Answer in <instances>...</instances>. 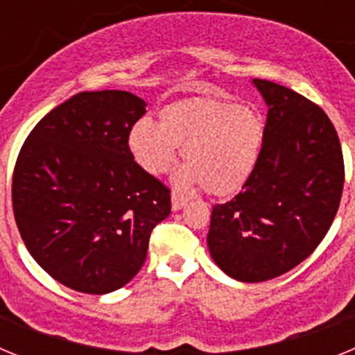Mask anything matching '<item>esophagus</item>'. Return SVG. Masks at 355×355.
<instances>
[{
    "mask_svg": "<svg viewBox=\"0 0 355 355\" xmlns=\"http://www.w3.org/2000/svg\"><path fill=\"white\" fill-rule=\"evenodd\" d=\"M187 202H188V197L184 196V193L172 192V209H174V211H178V209L183 208Z\"/></svg>",
    "mask_w": 355,
    "mask_h": 355,
    "instance_id": "obj_1",
    "label": "esophagus"
}]
</instances>
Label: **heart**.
Listing matches in <instances>:
<instances>
[{
    "label": "heart",
    "instance_id": "1",
    "mask_svg": "<svg viewBox=\"0 0 355 355\" xmlns=\"http://www.w3.org/2000/svg\"><path fill=\"white\" fill-rule=\"evenodd\" d=\"M265 121L258 110L225 99L192 97L167 105L159 126L142 119L130 133L135 159L149 174H165L183 149L180 184H202L216 197L236 193L258 165Z\"/></svg>",
    "mask_w": 355,
    "mask_h": 355
}]
</instances>
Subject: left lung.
<instances>
[{
	"mask_svg": "<svg viewBox=\"0 0 355 355\" xmlns=\"http://www.w3.org/2000/svg\"><path fill=\"white\" fill-rule=\"evenodd\" d=\"M268 105L258 165L241 192L215 205L208 249L229 277L263 283L320 245L345 183L338 133L324 110L295 90L254 80Z\"/></svg>",
	"mask_w": 355,
	"mask_h": 355,
	"instance_id": "8db88e82",
	"label": "left lung"
}]
</instances>
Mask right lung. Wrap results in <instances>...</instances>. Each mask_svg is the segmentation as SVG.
<instances>
[{
	"label": "right lung",
	"mask_w": 355,
	"mask_h": 355,
	"mask_svg": "<svg viewBox=\"0 0 355 355\" xmlns=\"http://www.w3.org/2000/svg\"><path fill=\"white\" fill-rule=\"evenodd\" d=\"M146 101L126 90L80 92L53 108L19 150L15 222L37 263L81 293L119 290L139 274L171 190L133 159L130 133Z\"/></svg>",
	"instance_id": "add662e5"
}]
</instances>
